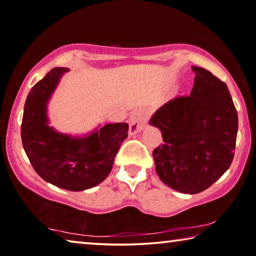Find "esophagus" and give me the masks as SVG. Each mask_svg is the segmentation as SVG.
<instances>
[{
    "label": "esophagus",
    "instance_id": "1",
    "mask_svg": "<svg viewBox=\"0 0 256 256\" xmlns=\"http://www.w3.org/2000/svg\"><path fill=\"white\" fill-rule=\"evenodd\" d=\"M146 124V116L143 110L135 111L129 119V134L130 135H137L138 132L143 130Z\"/></svg>",
    "mask_w": 256,
    "mask_h": 256
}]
</instances>
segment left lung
Instances as JSON below:
<instances>
[{"mask_svg": "<svg viewBox=\"0 0 256 256\" xmlns=\"http://www.w3.org/2000/svg\"><path fill=\"white\" fill-rule=\"evenodd\" d=\"M192 69L190 95L170 100L150 119L163 138L153 150L158 178L184 194L205 190L229 169L238 130L227 85L206 69Z\"/></svg>", "mask_w": 256, "mask_h": 256, "instance_id": "8db88e82", "label": "left lung"}]
</instances>
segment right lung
Returning <instances> with one entry per match:
<instances>
[{
  "label": "right lung",
  "instance_id": "obj_1",
  "mask_svg": "<svg viewBox=\"0 0 256 256\" xmlns=\"http://www.w3.org/2000/svg\"><path fill=\"white\" fill-rule=\"evenodd\" d=\"M68 68H54L29 92L24 103L22 140L37 174L71 192L98 186L111 172L120 145L128 136L126 122L98 124L72 136L50 126L48 104Z\"/></svg>",
  "mask_w": 256,
  "mask_h": 256
}]
</instances>
